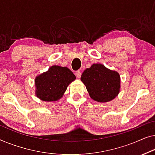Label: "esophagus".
Returning <instances> with one entry per match:
<instances>
[{"instance_id": "1", "label": "esophagus", "mask_w": 155, "mask_h": 155, "mask_svg": "<svg viewBox=\"0 0 155 155\" xmlns=\"http://www.w3.org/2000/svg\"><path fill=\"white\" fill-rule=\"evenodd\" d=\"M75 74H76V77H77V78H80L81 76V72L80 71H76Z\"/></svg>"}]
</instances>
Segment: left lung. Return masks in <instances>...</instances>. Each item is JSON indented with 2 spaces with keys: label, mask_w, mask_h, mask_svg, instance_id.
Instances as JSON below:
<instances>
[{
  "label": "left lung",
  "mask_w": 155,
  "mask_h": 155,
  "mask_svg": "<svg viewBox=\"0 0 155 155\" xmlns=\"http://www.w3.org/2000/svg\"><path fill=\"white\" fill-rule=\"evenodd\" d=\"M81 81L86 86L90 97L97 102H110L120 92L119 74L100 63L93 64L90 68L85 69Z\"/></svg>",
  "instance_id": "1"
}]
</instances>
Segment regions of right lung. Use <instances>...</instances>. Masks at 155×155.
<instances>
[{
  "label": "right lung",
  "mask_w": 155,
  "mask_h": 155,
  "mask_svg": "<svg viewBox=\"0 0 155 155\" xmlns=\"http://www.w3.org/2000/svg\"><path fill=\"white\" fill-rule=\"evenodd\" d=\"M75 79V75L67 67L53 65L35 78V95L43 101H57L62 98L67 87Z\"/></svg>",
  "instance_id": "right-lung-1"
}]
</instances>
